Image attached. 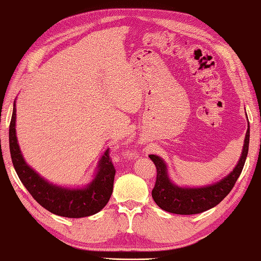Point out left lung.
<instances>
[{
    "label": "left lung",
    "instance_id": "1",
    "mask_svg": "<svg viewBox=\"0 0 261 261\" xmlns=\"http://www.w3.org/2000/svg\"><path fill=\"white\" fill-rule=\"evenodd\" d=\"M247 115V114H246ZM250 126L248 121V129L244 138L243 148L240 160L234 169L222 178L220 181L203 186V187H180L175 185L169 177L167 163L162 158L151 154L148 158L156 167V181L152 190V197L156 205L169 213L180 215L199 214L220 204L237 182L239 175L246 162L249 150Z\"/></svg>",
    "mask_w": 261,
    "mask_h": 261
}]
</instances>
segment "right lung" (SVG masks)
I'll return each mask as SVG.
<instances>
[{"mask_svg":"<svg viewBox=\"0 0 261 261\" xmlns=\"http://www.w3.org/2000/svg\"><path fill=\"white\" fill-rule=\"evenodd\" d=\"M15 100L9 129L10 153L15 172L37 203L53 214L80 219L97 214L107 205L113 194L116 170L106 150L99 160L93 179L83 187H63L49 182L24 161L15 132Z\"/></svg>","mask_w":261,"mask_h":261,"instance_id":"add662e5","label":"right lung"}]
</instances>
